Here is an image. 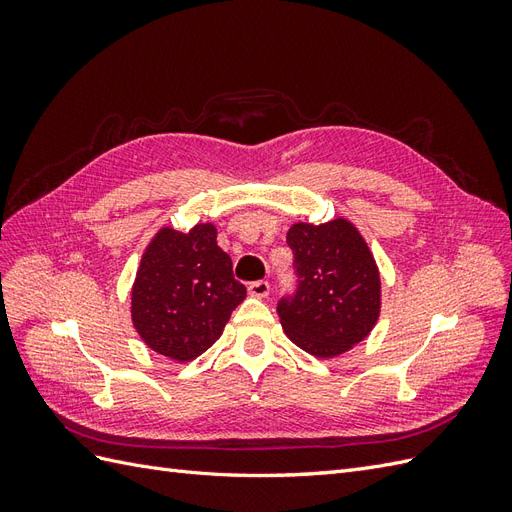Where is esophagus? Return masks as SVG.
I'll return each instance as SVG.
<instances>
[{
	"label": "esophagus",
	"instance_id": "obj_1",
	"mask_svg": "<svg viewBox=\"0 0 512 512\" xmlns=\"http://www.w3.org/2000/svg\"><path fill=\"white\" fill-rule=\"evenodd\" d=\"M247 290H250V294L252 297H267V294L271 292V284L267 282V280H256V282H252L250 286H247Z\"/></svg>",
	"mask_w": 512,
	"mask_h": 512
}]
</instances>
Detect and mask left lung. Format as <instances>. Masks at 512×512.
<instances>
[{
  "label": "left lung",
  "mask_w": 512,
  "mask_h": 512,
  "mask_svg": "<svg viewBox=\"0 0 512 512\" xmlns=\"http://www.w3.org/2000/svg\"><path fill=\"white\" fill-rule=\"evenodd\" d=\"M286 243L297 277L277 301L286 335L320 359L359 344L380 314V275L359 230L346 220L294 224Z\"/></svg>",
  "instance_id": "1"
}]
</instances>
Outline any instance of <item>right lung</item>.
<instances>
[{
	"label": "right lung",
	"instance_id": "add662e5",
	"mask_svg": "<svg viewBox=\"0 0 512 512\" xmlns=\"http://www.w3.org/2000/svg\"><path fill=\"white\" fill-rule=\"evenodd\" d=\"M243 299L245 286L232 275L211 224L190 232L164 228L138 269L132 320L151 350L192 361L215 344Z\"/></svg>",
	"mask_w": 512,
	"mask_h": 512
}]
</instances>
